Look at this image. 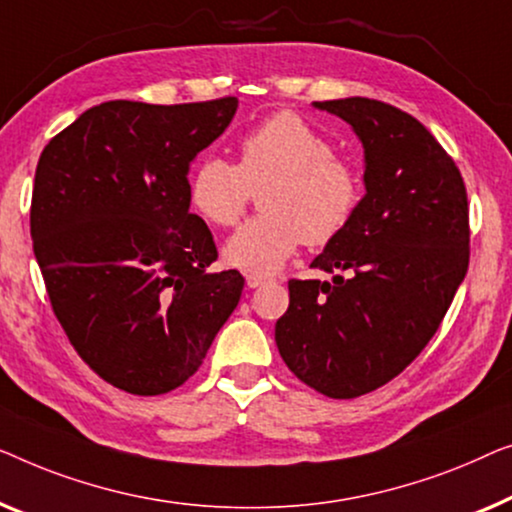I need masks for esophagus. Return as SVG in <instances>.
<instances>
[{
	"label": "esophagus",
	"instance_id": "1",
	"mask_svg": "<svg viewBox=\"0 0 512 512\" xmlns=\"http://www.w3.org/2000/svg\"><path fill=\"white\" fill-rule=\"evenodd\" d=\"M264 283H269V278H266V276H257V273H246V285L248 287H259Z\"/></svg>",
	"mask_w": 512,
	"mask_h": 512
}]
</instances>
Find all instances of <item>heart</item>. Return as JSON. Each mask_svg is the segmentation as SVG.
<instances>
[{
	"mask_svg": "<svg viewBox=\"0 0 512 512\" xmlns=\"http://www.w3.org/2000/svg\"><path fill=\"white\" fill-rule=\"evenodd\" d=\"M262 187L264 213L225 243L227 264L257 276L278 271L301 243L322 248L338 239L364 194L355 164L334 155V143L292 111L248 129L239 141V164L201 157L187 190L201 218L232 227Z\"/></svg>",
	"mask_w": 512,
	"mask_h": 512,
	"instance_id": "1",
	"label": "heart"
}]
</instances>
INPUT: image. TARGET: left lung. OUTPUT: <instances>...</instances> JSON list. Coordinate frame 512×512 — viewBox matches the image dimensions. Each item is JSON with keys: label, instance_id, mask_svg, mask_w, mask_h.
<instances>
[{"label": "left lung", "instance_id": "8db88e82", "mask_svg": "<svg viewBox=\"0 0 512 512\" xmlns=\"http://www.w3.org/2000/svg\"><path fill=\"white\" fill-rule=\"evenodd\" d=\"M315 106L362 139L366 194L311 264L334 278L287 283L276 345L301 383L355 399L397 378L441 327L469 269V199L455 160L413 115L366 97Z\"/></svg>", "mask_w": 512, "mask_h": 512}]
</instances>
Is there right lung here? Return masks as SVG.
I'll return each mask as SVG.
<instances>
[{
    "label": "right lung",
    "mask_w": 512,
    "mask_h": 512,
    "mask_svg": "<svg viewBox=\"0 0 512 512\" xmlns=\"http://www.w3.org/2000/svg\"><path fill=\"white\" fill-rule=\"evenodd\" d=\"M239 99H115L53 136L30 232L55 318L85 364L136 397L181 387L239 304V271H208L211 229L190 213V164Z\"/></svg>",
    "instance_id": "obj_1"
}]
</instances>
